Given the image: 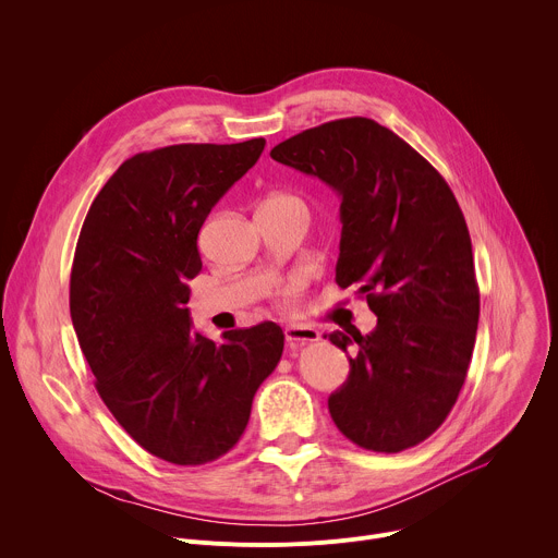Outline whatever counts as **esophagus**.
Segmentation results:
<instances>
[{"mask_svg": "<svg viewBox=\"0 0 558 558\" xmlns=\"http://www.w3.org/2000/svg\"><path fill=\"white\" fill-rule=\"evenodd\" d=\"M284 338L289 344H306V342H317L320 333L311 327H302V325H289L284 329Z\"/></svg>", "mask_w": 558, "mask_h": 558, "instance_id": "esophagus-1", "label": "esophagus"}]
</instances>
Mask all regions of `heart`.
<instances>
[{
  "mask_svg": "<svg viewBox=\"0 0 558 558\" xmlns=\"http://www.w3.org/2000/svg\"><path fill=\"white\" fill-rule=\"evenodd\" d=\"M269 201H276V203H298V205H302L295 196H289V194H278V196H274V198H269ZM295 293H298V287H287V289L282 291L284 300H293Z\"/></svg>",
  "mask_w": 558,
  "mask_h": 558,
  "instance_id": "b5f03b06",
  "label": "heart"
}]
</instances>
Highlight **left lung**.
<instances>
[{"mask_svg":"<svg viewBox=\"0 0 558 558\" xmlns=\"http://www.w3.org/2000/svg\"><path fill=\"white\" fill-rule=\"evenodd\" d=\"M271 158L340 194L336 282L360 284L377 315L368 336H329L351 364L329 413L360 448H413L452 411L480 325L459 203L420 151L366 117L304 130L278 143Z\"/></svg>","mask_w":558,"mask_h":558,"instance_id":"obj_1","label":"left lung"}]
</instances>
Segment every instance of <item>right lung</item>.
Segmentation results:
<instances>
[{
  "mask_svg": "<svg viewBox=\"0 0 558 558\" xmlns=\"http://www.w3.org/2000/svg\"><path fill=\"white\" fill-rule=\"evenodd\" d=\"M265 138L181 143L128 158L93 201L74 250L70 317L104 404L149 454L177 465L222 457L278 366L276 323L214 342L190 323L198 231L260 158Z\"/></svg>",
  "mask_w": 558,
  "mask_h": 558,
  "instance_id": "obj_1",
  "label": "right lung"
}]
</instances>
